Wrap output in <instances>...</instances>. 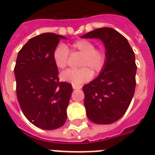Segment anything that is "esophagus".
Segmentation results:
<instances>
[{
  "mask_svg": "<svg viewBox=\"0 0 155 155\" xmlns=\"http://www.w3.org/2000/svg\"><path fill=\"white\" fill-rule=\"evenodd\" d=\"M72 88H74V89H80V88H82V86L76 85V84H72Z\"/></svg>",
  "mask_w": 155,
  "mask_h": 155,
  "instance_id": "esophagus-1",
  "label": "esophagus"
}]
</instances>
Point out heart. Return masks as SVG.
<instances>
[{"mask_svg":"<svg viewBox=\"0 0 155 155\" xmlns=\"http://www.w3.org/2000/svg\"><path fill=\"white\" fill-rule=\"evenodd\" d=\"M80 54V67L77 70H67L61 75L62 80L73 84H80L87 82L93 76V73H99L104 69L106 62V54L102 49L96 48L93 41L82 39L71 44L69 50L64 45L60 44L56 46L53 52V60L55 66L61 70L65 69L68 64L70 53Z\"/></svg>","mask_w":155,"mask_h":155,"instance_id":"obj_1","label":"heart"}]
</instances>
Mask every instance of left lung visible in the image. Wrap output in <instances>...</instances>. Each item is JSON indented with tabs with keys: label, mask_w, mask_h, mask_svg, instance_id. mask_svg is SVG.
<instances>
[{
	"label": "left lung",
	"mask_w": 155,
	"mask_h": 155,
	"mask_svg": "<svg viewBox=\"0 0 155 155\" xmlns=\"http://www.w3.org/2000/svg\"><path fill=\"white\" fill-rule=\"evenodd\" d=\"M82 38H99L106 47V62L97 78L83 87L90 121L110 124L127 111L136 88L135 54L124 36L110 28H97Z\"/></svg>",
	"instance_id": "1"
}]
</instances>
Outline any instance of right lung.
Returning <instances> with one entry per match:
<instances>
[{
	"instance_id": "obj_1",
	"label": "right lung",
	"mask_w": 155,
	"mask_h": 155,
	"mask_svg": "<svg viewBox=\"0 0 155 155\" xmlns=\"http://www.w3.org/2000/svg\"><path fill=\"white\" fill-rule=\"evenodd\" d=\"M63 35L43 33L30 39L18 52L15 67L20 108L36 127L53 130L67 120L72 86L60 82L53 52Z\"/></svg>"
}]
</instances>
